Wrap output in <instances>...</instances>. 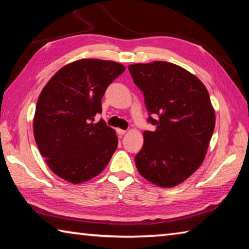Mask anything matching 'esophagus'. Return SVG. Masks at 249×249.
<instances>
[{"instance_id": "esophagus-1", "label": "esophagus", "mask_w": 249, "mask_h": 249, "mask_svg": "<svg viewBox=\"0 0 249 249\" xmlns=\"http://www.w3.org/2000/svg\"><path fill=\"white\" fill-rule=\"evenodd\" d=\"M116 132H117V134L120 135V136H123V135H125V134H126V130H124V129H121V128H117V129H116Z\"/></svg>"}]
</instances>
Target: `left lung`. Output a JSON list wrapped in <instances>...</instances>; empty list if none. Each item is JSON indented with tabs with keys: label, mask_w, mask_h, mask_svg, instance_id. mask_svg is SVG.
Listing matches in <instances>:
<instances>
[{
	"label": "left lung",
	"mask_w": 249,
	"mask_h": 249,
	"mask_svg": "<svg viewBox=\"0 0 249 249\" xmlns=\"http://www.w3.org/2000/svg\"><path fill=\"white\" fill-rule=\"evenodd\" d=\"M128 70L156 126L144 132V145L135 156L137 170L158 187H176L206 155L215 127L209 92L195 74L170 62L134 64Z\"/></svg>",
	"instance_id": "8db88e82"
}]
</instances>
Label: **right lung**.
<instances>
[{"label":"right lung","mask_w":249,"mask_h":249,"mask_svg":"<svg viewBox=\"0 0 249 249\" xmlns=\"http://www.w3.org/2000/svg\"><path fill=\"white\" fill-rule=\"evenodd\" d=\"M125 67L115 61L80 59L53 75L40 92L34 137L54 175L78 184L103 171L117 147L115 130L103 120V94Z\"/></svg>","instance_id":"1"}]
</instances>
